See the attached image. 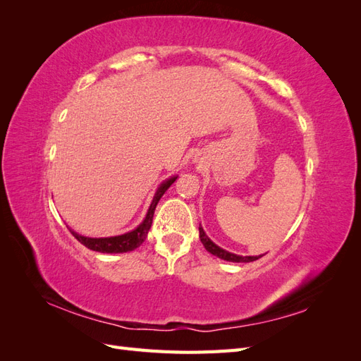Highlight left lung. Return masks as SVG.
I'll list each match as a JSON object with an SVG mask.
<instances>
[{"mask_svg": "<svg viewBox=\"0 0 361 361\" xmlns=\"http://www.w3.org/2000/svg\"><path fill=\"white\" fill-rule=\"evenodd\" d=\"M199 232H200V241L204 245V248L209 251L211 255L218 256L220 259H224V260H228V262H253V260H257L259 257L264 256V255H262V256H238V255H233V253H228V251L220 248L216 244H214L209 238H207V235L204 233L202 226L199 227Z\"/></svg>", "mask_w": 361, "mask_h": 361, "instance_id": "1", "label": "left lung"}]
</instances>
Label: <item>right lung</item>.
Returning <instances> with one entry per match:
<instances>
[{"instance_id":"1","label":"right lung","mask_w":361,"mask_h":361,"mask_svg":"<svg viewBox=\"0 0 361 361\" xmlns=\"http://www.w3.org/2000/svg\"><path fill=\"white\" fill-rule=\"evenodd\" d=\"M174 180H176V178H171L161 185L155 194L154 202H152V204L149 207L145 221L141 223L137 228H134L133 232H128L125 235H118V236H111V238H87V236H81L76 232L71 231L72 235L87 248H90L93 251H101V253H128V251H133V250L138 248L141 244L145 243V239L147 236V232L152 226V220H154L155 207H157L159 199L162 197L164 192L170 188V185Z\"/></svg>"}]
</instances>
